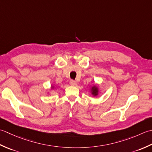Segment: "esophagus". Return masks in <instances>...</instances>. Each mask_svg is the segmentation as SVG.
I'll return each instance as SVG.
<instances>
[{
  "instance_id": "esophagus-1",
  "label": "esophagus",
  "mask_w": 152,
  "mask_h": 152,
  "mask_svg": "<svg viewBox=\"0 0 152 152\" xmlns=\"http://www.w3.org/2000/svg\"><path fill=\"white\" fill-rule=\"evenodd\" d=\"M69 84H70V85H72V86H75L77 85V83H76V81H75V80H70Z\"/></svg>"
}]
</instances>
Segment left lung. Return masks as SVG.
<instances>
[{
  "instance_id": "left-lung-1",
  "label": "left lung",
  "mask_w": 152,
  "mask_h": 152,
  "mask_svg": "<svg viewBox=\"0 0 152 152\" xmlns=\"http://www.w3.org/2000/svg\"><path fill=\"white\" fill-rule=\"evenodd\" d=\"M99 92H100V90H99L98 86H97L96 85H94L90 88V92H91L92 96H97L99 94Z\"/></svg>"
}]
</instances>
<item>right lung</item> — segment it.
<instances>
[{"label":"right lung","mask_w":152,"mask_h":152,"mask_svg":"<svg viewBox=\"0 0 152 152\" xmlns=\"http://www.w3.org/2000/svg\"><path fill=\"white\" fill-rule=\"evenodd\" d=\"M55 88V86L54 85H51L50 86V91H52V90Z\"/></svg>","instance_id":"add662e5"}]
</instances>
